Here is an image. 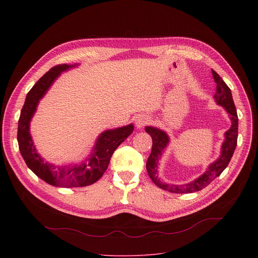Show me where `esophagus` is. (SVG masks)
I'll use <instances>...</instances> for the list:
<instances>
[{
    "mask_svg": "<svg viewBox=\"0 0 258 258\" xmlns=\"http://www.w3.org/2000/svg\"><path fill=\"white\" fill-rule=\"evenodd\" d=\"M148 122H150V119H148L147 116L145 115H138L136 117V120H135V124H136L137 128H142L144 127Z\"/></svg>",
    "mask_w": 258,
    "mask_h": 258,
    "instance_id": "1",
    "label": "esophagus"
}]
</instances>
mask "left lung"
Segmentation results:
<instances>
[{"instance_id": "8db88e82", "label": "left lung", "mask_w": 258, "mask_h": 258, "mask_svg": "<svg viewBox=\"0 0 258 258\" xmlns=\"http://www.w3.org/2000/svg\"><path fill=\"white\" fill-rule=\"evenodd\" d=\"M212 76L216 84V92L214 95L215 102L219 105L225 107V110L228 112L230 120H231V127H230L225 133V141L222 144V151L220 158L214 161L213 163L209 165L207 170L203 173L201 177L196 179L195 181L185 184V185H168L165 184L158 178V163L159 159L162 156V153L166 148L169 138L167 134L159 128L153 126H146L145 132L151 135L153 139V147L152 153L147 159L146 162V169L148 175L152 181L160 188L164 189L169 192L173 194H191L199 190H202L203 188L208 186L215 178L224 171V169L228 166L230 160H231L235 147L237 144V135H238V118L236 108L233 102L231 90L225 84V81L220 77V75L215 71L212 70Z\"/></svg>"}]
</instances>
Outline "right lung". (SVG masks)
Segmentation results:
<instances>
[{"mask_svg":"<svg viewBox=\"0 0 258 258\" xmlns=\"http://www.w3.org/2000/svg\"><path fill=\"white\" fill-rule=\"evenodd\" d=\"M76 66V63L55 66L38 79L37 83L27 94L18 125L19 148L27 166L46 183L64 188L84 187L98 181L110 164L111 157L116 148L134 131V125L130 124L103 132L98 137L92 154L80 164L56 166L47 163L37 154L29 130L30 121L36 111L38 101L40 98H43L53 81L61 72Z\"/></svg>","mask_w":258,"mask_h":258,"instance_id":"add662e5","label":"right lung"}]
</instances>
